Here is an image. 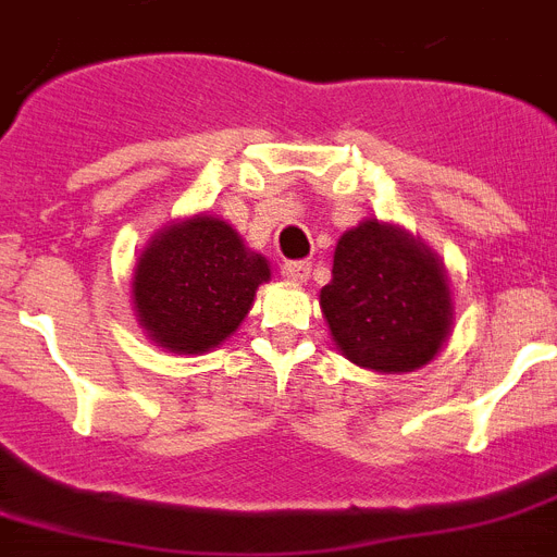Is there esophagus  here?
I'll return each mask as SVG.
<instances>
[{"mask_svg": "<svg viewBox=\"0 0 557 557\" xmlns=\"http://www.w3.org/2000/svg\"><path fill=\"white\" fill-rule=\"evenodd\" d=\"M310 261H287L282 268V275L287 278V282L293 284H304L307 278H310Z\"/></svg>", "mask_w": 557, "mask_h": 557, "instance_id": "esophagus-1", "label": "esophagus"}]
</instances>
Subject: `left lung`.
<instances>
[{"label":"left lung","mask_w":557,"mask_h":557,"mask_svg":"<svg viewBox=\"0 0 557 557\" xmlns=\"http://www.w3.org/2000/svg\"><path fill=\"white\" fill-rule=\"evenodd\" d=\"M318 304L337 351L372 372H417L454 332L448 270L394 222L363 220L337 239Z\"/></svg>","instance_id":"left-lung-1"}]
</instances>
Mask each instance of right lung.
Here are the masks:
<instances>
[{"mask_svg": "<svg viewBox=\"0 0 557 557\" xmlns=\"http://www.w3.org/2000/svg\"><path fill=\"white\" fill-rule=\"evenodd\" d=\"M270 261L208 211L154 233L132 270V310L151 344L202 355L239 330Z\"/></svg>", "mask_w": 557, "mask_h": 557, "instance_id": "obj_1", "label": "right lung"}]
</instances>
